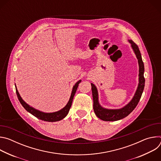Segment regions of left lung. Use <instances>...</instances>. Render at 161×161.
<instances>
[{
    "instance_id": "8db88e82",
    "label": "left lung",
    "mask_w": 161,
    "mask_h": 161,
    "mask_svg": "<svg viewBox=\"0 0 161 161\" xmlns=\"http://www.w3.org/2000/svg\"><path fill=\"white\" fill-rule=\"evenodd\" d=\"M129 42L131 44L132 48L136 55V57L138 60L139 63V85L137 86V90L136 92V94L131 100V101L125 107L120 109H107L102 108L98 102V94L96 86L93 84L91 83L92 85V96L94 100V110L96 114V116L104 120V121H116L120 119H122L127 116L134 109L136 106L138 104L143 91L145 87V80L144 78V64L142 60V55L140 51L139 50L137 45L132 40H129Z\"/></svg>"
}]
</instances>
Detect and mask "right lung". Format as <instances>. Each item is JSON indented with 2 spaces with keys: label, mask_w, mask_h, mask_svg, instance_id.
<instances>
[{
  "label": "right lung",
  "mask_w": 161,
  "mask_h": 161,
  "mask_svg": "<svg viewBox=\"0 0 161 161\" xmlns=\"http://www.w3.org/2000/svg\"><path fill=\"white\" fill-rule=\"evenodd\" d=\"M81 82V80H79L73 86V90H72V93H71V97L69 99V101L68 103L67 104V105L61 110L57 111V112H54V113H43L41 112L40 111L36 110L34 108L31 107L30 106H29L26 103H25L21 99V97H20L18 90L16 88V95L17 97L18 98L19 101L20 102L21 104L23 106L28 112H29L30 113H31L32 114L36 117H37V119L46 121V122H57V121H59L62 119H63L64 118H65L66 117L67 114H68L69 111V109L71 108V106L72 105V102L73 100V97L75 95V93L76 92L77 88L78 86V84Z\"/></svg>",
  "instance_id": "1"
}]
</instances>
